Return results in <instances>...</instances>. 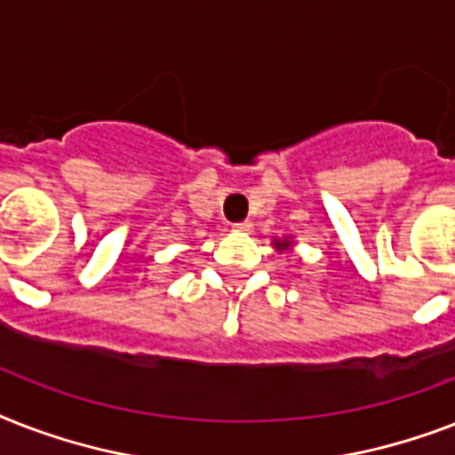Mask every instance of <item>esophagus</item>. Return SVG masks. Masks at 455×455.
Returning <instances> with one entry per match:
<instances>
[{
	"label": "esophagus",
	"mask_w": 455,
	"mask_h": 455,
	"mask_svg": "<svg viewBox=\"0 0 455 455\" xmlns=\"http://www.w3.org/2000/svg\"><path fill=\"white\" fill-rule=\"evenodd\" d=\"M231 228H234L235 234H250V231H252V221H238V224H234Z\"/></svg>",
	"instance_id": "obj_1"
}]
</instances>
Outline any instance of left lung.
Segmentation results:
<instances>
[{
	"label": "left lung",
	"instance_id": "8db88e82",
	"mask_svg": "<svg viewBox=\"0 0 455 455\" xmlns=\"http://www.w3.org/2000/svg\"><path fill=\"white\" fill-rule=\"evenodd\" d=\"M274 248L278 250V252H292V245H295V243H292V235H285V238H274Z\"/></svg>",
	"mask_w": 455,
	"mask_h": 455
}]
</instances>
